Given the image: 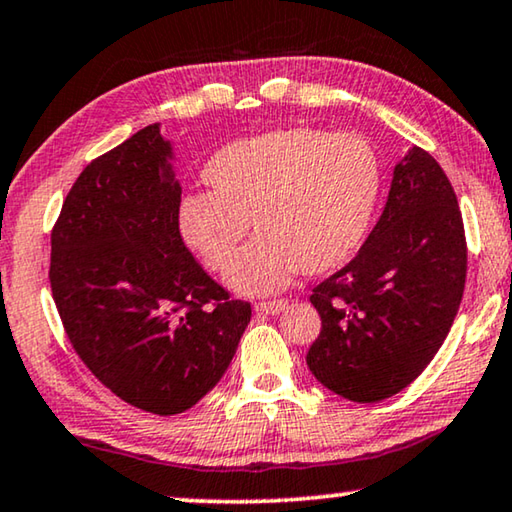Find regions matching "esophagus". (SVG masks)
<instances>
[{
	"instance_id": "obj_1",
	"label": "esophagus",
	"mask_w": 512,
	"mask_h": 512,
	"mask_svg": "<svg viewBox=\"0 0 512 512\" xmlns=\"http://www.w3.org/2000/svg\"><path fill=\"white\" fill-rule=\"evenodd\" d=\"M285 308H287V301L285 299L255 303V312H264V315H278V312H282Z\"/></svg>"
}]
</instances>
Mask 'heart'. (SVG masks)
Wrapping results in <instances>:
<instances>
[{
  "instance_id": "b5f03b06",
  "label": "heart",
  "mask_w": 512,
  "mask_h": 512,
  "mask_svg": "<svg viewBox=\"0 0 512 512\" xmlns=\"http://www.w3.org/2000/svg\"><path fill=\"white\" fill-rule=\"evenodd\" d=\"M202 177L209 193L183 197L181 234L211 271L227 273L253 223L259 239L230 276L243 294L276 292L299 271L322 276L345 264L381 193L379 156L363 135L310 126L227 144Z\"/></svg>"
}]
</instances>
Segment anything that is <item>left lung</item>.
Wrapping results in <instances>:
<instances>
[{
  "label": "left lung",
  "instance_id": "obj_1",
  "mask_svg": "<svg viewBox=\"0 0 512 512\" xmlns=\"http://www.w3.org/2000/svg\"><path fill=\"white\" fill-rule=\"evenodd\" d=\"M467 280L451 181L425 149L393 170L384 213L358 255L312 289L322 331L305 363L329 391L379 402L407 388L444 345Z\"/></svg>",
  "mask_w": 512,
  "mask_h": 512
}]
</instances>
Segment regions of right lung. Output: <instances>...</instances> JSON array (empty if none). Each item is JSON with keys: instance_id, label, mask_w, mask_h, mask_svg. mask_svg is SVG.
Returning <instances> with one entry per match:
<instances>
[{"instance_id": "right-lung-1", "label": "right lung", "mask_w": 512, "mask_h": 512, "mask_svg": "<svg viewBox=\"0 0 512 512\" xmlns=\"http://www.w3.org/2000/svg\"><path fill=\"white\" fill-rule=\"evenodd\" d=\"M170 154L151 124L91 160L52 227L48 273L75 354L114 395L158 416L218 384L253 315L183 243Z\"/></svg>"}]
</instances>
